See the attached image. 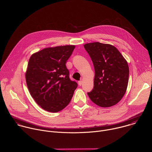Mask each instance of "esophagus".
Masks as SVG:
<instances>
[{"label": "esophagus", "instance_id": "34e87169", "mask_svg": "<svg viewBox=\"0 0 152 152\" xmlns=\"http://www.w3.org/2000/svg\"><path fill=\"white\" fill-rule=\"evenodd\" d=\"M82 84H83V81L80 80V81H78V84H79L80 86H81V85H82Z\"/></svg>", "mask_w": 152, "mask_h": 152}]
</instances>
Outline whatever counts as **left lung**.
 <instances>
[{
    "instance_id": "1",
    "label": "left lung",
    "mask_w": 152,
    "mask_h": 152,
    "mask_svg": "<svg viewBox=\"0 0 152 152\" xmlns=\"http://www.w3.org/2000/svg\"><path fill=\"white\" fill-rule=\"evenodd\" d=\"M92 59L94 69V87L88 97L101 107L117 104L126 92L129 66L126 60L113 45L98 42L84 45Z\"/></svg>"
}]
</instances>
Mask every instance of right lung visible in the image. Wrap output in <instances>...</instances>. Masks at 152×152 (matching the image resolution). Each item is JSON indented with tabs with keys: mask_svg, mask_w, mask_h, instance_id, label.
<instances>
[{
	"mask_svg": "<svg viewBox=\"0 0 152 152\" xmlns=\"http://www.w3.org/2000/svg\"><path fill=\"white\" fill-rule=\"evenodd\" d=\"M75 46L45 48L30 56L25 73L30 95L45 111L57 113L70 102L77 83L69 77L66 62Z\"/></svg>",
	"mask_w": 152,
	"mask_h": 152,
	"instance_id": "1",
	"label": "right lung"
}]
</instances>
